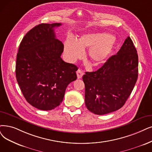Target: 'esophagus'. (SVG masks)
<instances>
[{"instance_id": "obj_1", "label": "esophagus", "mask_w": 152, "mask_h": 152, "mask_svg": "<svg viewBox=\"0 0 152 152\" xmlns=\"http://www.w3.org/2000/svg\"><path fill=\"white\" fill-rule=\"evenodd\" d=\"M83 75V72L82 71V70L78 69L77 71V75L78 78H81L82 77Z\"/></svg>"}]
</instances>
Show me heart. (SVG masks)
I'll list each match as a JSON object with an SVG mask.
<instances>
[{"label":"heart","mask_w":152,"mask_h":152,"mask_svg":"<svg viewBox=\"0 0 152 152\" xmlns=\"http://www.w3.org/2000/svg\"><path fill=\"white\" fill-rule=\"evenodd\" d=\"M117 44V38L104 32L89 33L82 35L79 40L68 37L64 44L66 56L70 62L81 58L83 48H90L88 56L94 65L104 64Z\"/></svg>","instance_id":"1"}]
</instances>
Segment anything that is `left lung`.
Masks as SVG:
<instances>
[{
    "instance_id": "8db88e82",
    "label": "left lung",
    "mask_w": 152,
    "mask_h": 152,
    "mask_svg": "<svg viewBox=\"0 0 152 152\" xmlns=\"http://www.w3.org/2000/svg\"><path fill=\"white\" fill-rule=\"evenodd\" d=\"M138 66L137 51L128 37L116 55L109 58L101 68L83 75L88 110L104 115L122 108L137 80Z\"/></svg>"
}]
</instances>
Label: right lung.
<instances>
[{"label": "right lung", "mask_w": 152, "mask_h": 152, "mask_svg": "<svg viewBox=\"0 0 152 152\" xmlns=\"http://www.w3.org/2000/svg\"><path fill=\"white\" fill-rule=\"evenodd\" d=\"M60 23H41L24 36L17 55L15 75L28 103L42 110H50L64 99L68 85L77 79L78 67L61 58L62 42L54 28Z\"/></svg>", "instance_id": "add662e5"}]
</instances>
